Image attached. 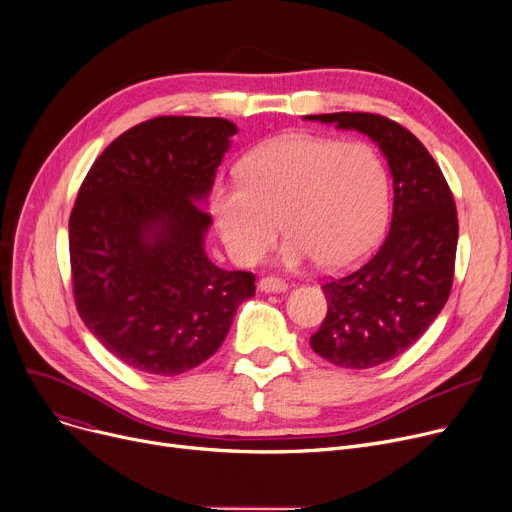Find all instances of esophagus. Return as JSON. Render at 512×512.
<instances>
[{
	"mask_svg": "<svg viewBox=\"0 0 512 512\" xmlns=\"http://www.w3.org/2000/svg\"><path fill=\"white\" fill-rule=\"evenodd\" d=\"M259 288L263 292H284V290H288V282L278 276H265V278H261Z\"/></svg>",
	"mask_w": 512,
	"mask_h": 512,
	"instance_id": "esophagus-1",
	"label": "esophagus"
}]
</instances>
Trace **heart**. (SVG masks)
<instances>
[{
    "label": "heart",
    "mask_w": 512,
    "mask_h": 512,
    "mask_svg": "<svg viewBox=\"0 0 512 512\" xmlns=\"http://www.w3.org/2000/svg\"><path fill=\"white\" fill-rule=\"evenodd\" d=\"M390 180L369 143L284 134L240 161V180L211 191V213L228 253L257 263L282 228L288 265L313 259L342 270L363 259L388 222Z\"/></svg>",
    "instance_id": "1"
}]
</instances>
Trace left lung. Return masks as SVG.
<instances>
[{
    "label": "left lung",
    "mask_w": 512,
    "mask_h": 512,
    "mask_svg": "<svg viewBox=\"0 0 512 512\" xmlns=\"http://www.w3.org/2000/svg\"><path fill=\"white\" fill-rule=\"evenodd\" d=\"M305 118L365 132L392 172L394 209L382 247L321 286L328 313L309 340L336 367L369 369L405 353L450 297L459 242L454 197L436 159L398 122L367 112Z\"/></svg>",
    "instance_id": "1"
}]
</instances>
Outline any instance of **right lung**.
I'll use <instances>...</instances> for the list:
<instances>
[{
	"mask_svg": "<svg viewBox=\"0 0 512 512\" xmlns=\"http://www.w3.org/2000/svg\"><path fill=\"white\" fill-rule=\"evenodd\" d=\"M236 132L224 118H151L107 145L80 184L68 222L76 311L132 369L201 365L255 294L251 272L220 270L203 251L211 215L199 203Z\"/></svg>",
	"mask_w": 512,
	"mask_h": 512,
	"instance_id": "add662e5",
	"label": "right lung"
}]
</instances>
